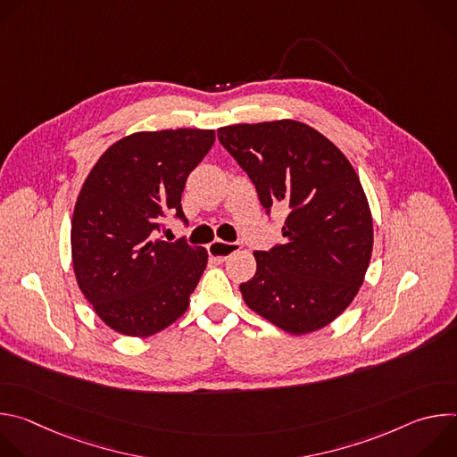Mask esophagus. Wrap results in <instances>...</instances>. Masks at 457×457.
Masks as SVG:
<instances>
[{"instance_id": "1", "label": "esophagus", "mask_w": 457, "mask_h": 457, "mask_svg": "<svg viewBox=\"0 0 457 457\" xmlns=\"http://www.w3.org/2000/svg\"><path fill=\"white\" fill-rule=\"evenodd\" d=\"M242 245L238 242H224V240H213L208 245V253L217 262H224L231 254H235Z\"/></svg>"}]
</instances>
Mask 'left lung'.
<instances>
[{"label":"left lung","mask_w":457,"mask_h":457,"mask_svg":"<svg viewBox=\"0 0 457 457\" xmlns=\"http://www.w3.org/2000/svg\"><path fill=\"white\" fill-rule=\"evenodd\" d=\"M217 136L266 213L287 208L286 244L254 251L256 273L240 284L244 302L293 335L331 323L356 296L372 253L370 210L354 168L298 120L233 124Z\"/></svg>","instance_id":"8db88e82"}]
</instances>
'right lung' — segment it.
Listing matches in <instances>:
<instances>
[{"instance_id": "right-lung-1", "label": "right lung", "mask_w": 457, "mask_h": 457, "mask_svg": "<svg viewBox=\"0 0 457 457\" xmlns=\"http://www.w3.org/2000/svg\"><path fill=\"white\" fill-rule=\"evenodd\" d=\"M213 143V129L139 132L112 145L87 177L72 219L74 271L117 333L150 337L186 312L208 251L155 235L168 215L187 224L182 191Z\"/></svg>"}]
</instances>
